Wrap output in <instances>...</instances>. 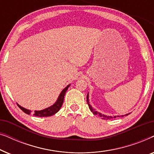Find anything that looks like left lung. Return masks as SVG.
I'll return each instance as SVG.
<instances>
[{"label": "left lung", "instance_id": "left-lung-1", "mask_svg": "<svg viewBox=\"0 0 154 154\" xmlns=\"http://www.w3.org/2000/svg\"><path fill=\"white\" fill-rule=\"evenodd\" d=\"M87 102H88V106H89L90 111H91L93 113V114L97 116H99V117H101V118H102V119H104V120H109V119H113V118L119 117V116H107V115L102 114V113L98 112V111H97L95 110V109L92 108V106H91V105L90 104V103H89V93H88V94H87ZM128 114H130V113H127V114H125V115H124V116H128ZM121 116L123 117V115Z\"/></svg>", "mask_w": 154, "mask_h": 154}]
</instances>
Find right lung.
<instances>
[{
	"label": "right lung",
	"mask_w": 154,
	"mask_h": 154,
	"mask_svg": "<svg viewBox=\"0 0 154 154\" xmlns=\"http://www.w3.org/2000/svg\"><path fill=\"white\" fill-rule=\"evenodd\" d=\"M69 86H70V84L63 89L62 91L61 92V93L60 94V95H59L57 100L55 103H54L53 105H52V106L48 107V108H46L45 109H43V110L35 111L34 112H33V116H38V117H48V116H51L55 114L56 113H57L62 106L63 102H64L65 93H66V92L67 91V90H68ZM17 105L24 113H26V114H29V115L31 114V110L25 109L24 107L21 106L20 105L18 104Z\"/></svg>",
	"instance_id": "add662e5"
}]
</instances>
